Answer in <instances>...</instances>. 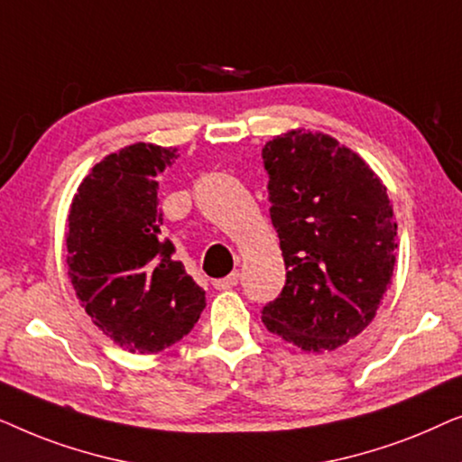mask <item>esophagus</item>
I'll return each instance as SVG.
<instances>
[{
    "label": "esophagus",
    "instance_id": "34e87169",
    "mask_svg": "<svg viewBox=\"0 0 462 462\" xmlns=\"http://www.w3.org/2000/svg\"><path fill=\"white\" fill-rule=\"evenodd\" d=\"M237 282H239V273L237 271H233V273L223 277V280H214L212 286L217 290H231L233 286H237Z\"/></svg>",
    "mask_w": 462,
    "mask_h": 462
}]
</instances>
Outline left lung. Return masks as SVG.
<instances>
[{
    "label": "left lung",
    "instance_id": "left-lung-1",
    "mask_svg": "<svg viewBox=\"0 0 462 462\" xmlns=\"http://www.w3.org/2000/svg\"><path fill=\"white\" fill-rule=\"evenodd\" d=\"M286 286L263 324L302 351H334L374 319L395 267L387 187L324 132L290 130L263 147Z\"/></svg>",
    "mask_w": 462,
    "mask_h": 462
}]
</instances>
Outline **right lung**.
Returning <instances> with one entry per match:
<instances>
[{"instance_id":"add662e5","label":"right lung","mask_w":462,"mask_h":462,"mask_svg":"<svg viewBox=\"0 0 462 462\" xmlns=\"http://www.w3.org/2000/svg\"><path fill=\"white\" fill-rule=\"evenodd\" d=\"M176 149L134 143L103 157L69 208L67 267L75 294L113 343L157 353L198 324L206 292L180 261L163 225L157 189Z\"/></svg>"}]
</instances>
